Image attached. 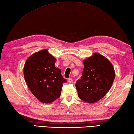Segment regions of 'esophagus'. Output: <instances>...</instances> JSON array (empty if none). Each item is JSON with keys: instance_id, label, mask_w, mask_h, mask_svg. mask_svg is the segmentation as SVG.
Segmentation results:
<instances>
[{"instance_id": "obj_1", "label": "esophagus", "mask_w": 134, "mask_h": 134, "mask_svg": "<svg viewBox=\"0 0 134 134\" xmlns=\"http://www.w3.org/2000/svg\"><path fill=\"white\" fill-rule=\"evenodd\" d=\"M68 82H69V83H72V78H69V79H68Z\"/></svg>"}]
</instances>
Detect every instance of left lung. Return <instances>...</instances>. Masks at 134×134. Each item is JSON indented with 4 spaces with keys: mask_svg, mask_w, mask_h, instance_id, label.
Instances as JSON below:
<instances>
[{
    "mask_svg": "<svg viewBox=\"0 0 134 134\" xmlns=\"http://www.w3.org/2000/svg\"><path fill=\"white\" fill-rule=\"evenodd\" d=\"M84 69L81 79L75 84L79 98L88 103L99 101L109 92L115 78L112 64L98 53L83 61Z\"/></svg>",
    "mask_w": 134,
    "mask_h": 134,
    "instance_id": "1",
    "label": "left lung"
}]
</instances>
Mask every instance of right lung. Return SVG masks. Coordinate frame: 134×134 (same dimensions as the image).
<instances>
[{
  "label": "right lung",
  "instance_id": "add662e5",
  "mask_svg": "<svg viewBox=\"0 0 134 134\" xmlns=\"http://www.w3.org/2000/svg\"><path fill=\"white\" fill-rule=\"evenodd\" d=\"M56 60L45 49L30 56L24 65L25 82L30 92L42 103H51L58 99L63 84L67 82L60 69L55 67Z\"/></svg>",
  "mask_w": 134,
  "mask_h": 134
}]
</instances>
